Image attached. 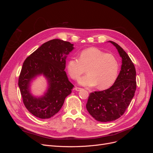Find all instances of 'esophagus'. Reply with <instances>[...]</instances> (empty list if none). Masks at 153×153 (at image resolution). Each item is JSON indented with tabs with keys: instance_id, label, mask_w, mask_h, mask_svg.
<instances>
[{
	"instance_id": "1",
	"label": "esophagus",
	"mask_w": 153,
	"mask_h": 153,
	"mask_svg": "<svg viewBox=\"0 0 153 153\" xmlns=\"http://www.w3.org/2000/svg\"><path fill=\"white\" fill-rule=\"evenodd\" d=\"M75 90H76V91H80L82 90V88H80V87H75Z\"/></svg>"
}]
</instances>
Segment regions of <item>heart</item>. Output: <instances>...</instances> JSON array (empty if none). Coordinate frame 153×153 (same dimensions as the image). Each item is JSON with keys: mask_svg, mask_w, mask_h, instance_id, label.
<instances>
[{"mask_svg": "<svg viewBox=\"0 0 153 153\" xmlns=\"http://www.w3.org/2000/svg\"><path fill=\"white\" fill-rule=\"evenodd\" d=\"M119 68V62L114 55L96 47L82 50L78 59L71 58L67 63L68 73L73 80L79 79L87 68L88 74L80 78L79 83L87 87L98 85L100 89H105L113 84Z\"/></svg>", "mask_w": 153, "mask_h": 153, "instance_id": "heart-1", "label": "heart"}]
</instances>
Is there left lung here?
I'll list each match as a JSON object with an SVG mask.
<instances>
[{
	"label": "left lung",
	"instance_id": "obj_1",
	"mask_svg": "<svg viewBox=\"0 0 153 153\" xmlns=\"http://www.w3.org/2000/svg\"><path fill=\"white\" fill-rule=\"evenodd\" d=\"M122 57L121 70L109 89L91 92L86 108L96 121L110 122L123 115L130 104L137 88L136 70L126 52L114 41H110Z\"/></svg>",
	"mask_w": 153,
	"mask_h": 153
}]
</instances>
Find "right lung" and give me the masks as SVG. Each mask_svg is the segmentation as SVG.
I'll list each match as a JSON object with an SVG mask.
<instances>
[{
	"label": "right lung",
	"mask_w": 153,
	"mask_h": 153,
	"mask_svg": "<svg viewBox=\"0 0 153 153\" xmlns=\"http://www.w3.org/2000/svg\"><path fill=\"white\" fill-rule=\"evenodd\" d=\"M73 44L55 39L47 41L31 53L23 64L18 86L26 108L34 116L48 119L56 114L66 97L71 93L74 85L69 81L64 69L66 58L73 49ZM43 74L49 82L45 96L36 99L29 91L30 80Z\"/></svg>",
	"instance_id": "1"
}]
</instances>
